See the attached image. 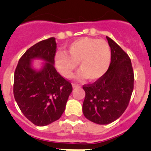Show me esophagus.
I'll use <instances>...</instances> for the list:
<instances>
[{"instance_id":"1","label":"esophagus","mask_w":151,"mask_h":151,"mask_svg":"<svg viewBox=\"0 0 151 151\" xmlns=\"http://www.w3.org/2000/svg\"><path fill=\"white\" fill-rule=\"evenodd\" d=\"M72 85H73V88H76V87H78V85H77V84H75V83L72 84Z\"/></svg>"}]
</instances>
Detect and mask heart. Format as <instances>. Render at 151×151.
<instances>
[{
	"instance_id": "heart-1",
	"label": "heart",
	"mask_w": 151,
	"mask_h": 151,
	"mask_svg": "<svg viewBox=\"0 0 151 151\" xmlns=\"http://www.w3.org/2000/svg\"><path fill=\"white\" fill-rule=\"evenodd\" d=\"M67 52L59 50L54 57V65L64 78H69L79 64L78 78L95 81L104 76L111 61V50L104 40L81 38L68 46Z\"/></svg>"
}]
</instances>
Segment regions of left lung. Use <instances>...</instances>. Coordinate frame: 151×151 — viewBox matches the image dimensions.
<instances>
[{
    "label": "left lung",
    "instance_id": "8db88e82",
    "mask_svg": "<svg viewBox=\"0 0 151 151\" xmlns=\"http://www.w3.org/2000/svg\"><path fill=\"white\" fill-rule=\"evenodd\" d=\"M111 61L104 76L83 85L85 97L82 111L85 118L99 124L111 123L126 110L134 88V72L128 54L106 36Z\"/></svg>",
    "mask_w": 151,
    "mask_h": 151
}]
</instances>
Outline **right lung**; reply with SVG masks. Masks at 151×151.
<instances>
[{
	"label": "right lung",
	"mask_w": 151,
	"mask_h": 151,
	"mask_svg": "<svg viewBox=\"0 0 151 151\" xmlns=\"http://www.w3.org/2000/svg\"><path fill=\"white\" fill-rule=\"evenodd\" d=\"M55 38L39 41L28 49L18 62L14 73L13 94L19 107L29 121L45 126L59 119L73 91L70 82L54 67ZM34 59L45 63L33 67Z\"/></svg>",
	"instance_id": "1"
}]
</instances>
